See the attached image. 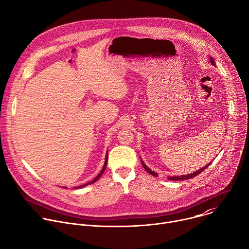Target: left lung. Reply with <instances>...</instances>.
<instances>
[{
    "instance_id": "1",
    "label": "left lung",
    "mask_w": 249,
    "mask_h": 249,
    "mask_svg": "<svg viewBox=\"0 0 249 249\" xmlns=\"http://www.w3.org/2000/svg\"><path fill=\"white\" fill-rule=\"evenodd\" d=\"M211 63L213 64V65H215V62H214V60H213V58H211ZM142 163H143V166H144V168L151 174V175H154V176H158V174L156 173V172H154L153 170H151L150 168H148L147 167V165L143 162V160H142ZM210 165V163L209 164H207L205 167H203V168H201V169H199V170H197V171H195V172H193V173H190V174H187V175H181V176H172V177H169V180H186V179H190V178H193V177H195L196 175H198L199 173H201L203 170H205V168H207L208 166Z\"/></svg>"
}]
</instances>
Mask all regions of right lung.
Here are the masks:
<instances>
[{
    "label": "right lung",
    "instance_id": "right-lung-1",
    "mask_svg": "<svg viewBox=\"0 0 249 249\" xmlns=\"http://www.w3.org/2000/svg\"><path fill=\"white\" fill-rule=\"evenodd\" d=\"M107 160H108V154H106V156H105V162H104V165H103V167H102L101 171L98 173V175L95 177L94 179H92L91 181H89V183H87V184H85V185H82V186H80V187H77V188H82V187H84V186H86V185H89V184H91V183L95 182V181L99 178V177L101 176V174L104 172V170H105V168H106V164H107Z\"/></svg>",
    "mask_w": 249,
    "mask_h": 249
}]
</instances>
